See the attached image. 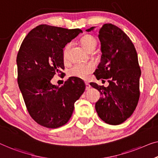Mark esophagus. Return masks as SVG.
I'll list each match as a JSON object with an SVG mask.
<instances>
[{
	"mask_svg": "<svg viewBox=\"0 0 158 158\" xmlns=\"http://www.w3.org/2000/svg\"><path fill=\"white\" fill-rule=\"evenodd\" d=\"M85 84H86V90H89V89L91 88L90 84H89V83H86Z\"/></svg>",
	"mask_w": 158,
	"mask_h": 158,
	"instance_id": "esophagus-1",
	"label": "esophagus"
}]
</instances>
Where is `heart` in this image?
I'll return each mask as SVG.
<instances>
[{"label":"heart","mask_w":158,"mask_h":158,"mask_svg":"<svg viewBox=\"0 0 158 158\" xmlns=\"http://www.w3.org/2000/svg\"><path fill=\"white\" fill-rule=\"evenodd\" d=\"M81 43L84 48L87 51L95 49L96 45V40L92 35H86L81 37ZM70 46V44H67L64 47L63 50V57L67 58V52ZM94 70V65L91 63H78L74 64L69 70V74L70 77H76L77 79L86 80L89 77V75Z\"/></svg>","instance_id":"heart-1"}]
</instances>
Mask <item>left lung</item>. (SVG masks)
<instances>
[{
  "instance_id": "left-lung-1",
  "label": "left lung",
  "mask_w": 158,
  "mask_h": 158,
  "mask_svg": "<svg viewBox=\"0 0 158 158\" xmlns=\"http://www.w3.org/2000/svg\"><path fill=\"white\" fill-rule=\"evenodd\" d=\"M98 38L102 55L94 74L102 82L107 80L109 85L90 84L102 95L96 103V110L105 123L119 125L133 114L139 100L141 71L138 55L129 37L116 25H103Z\"/></svg>"
}]
</instances>
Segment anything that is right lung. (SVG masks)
<instances>
[{
  "label": "right lung",
  "instance_id": "obj_1",
  "mask_svg": "<svg viewBox=\"0 0 158 158\" xmlns=\"http://www.w3.org/2000/svg\"><path fill=\"white\" fill-rule=\"evenodd\" d=\"M81 32L80 29L38 25L27 35L18 51L19 88L30 116L46 128L67 123L74 103L85 90L84 81L76 77L61 87L51 83L55 74H63V48Z\"/></svg>",
  "mask_w": 158,
  "mask_h": 158
}]
</instances>
